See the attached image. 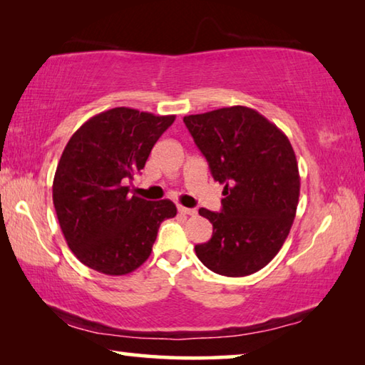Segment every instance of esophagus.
<instances>
[{
  "mask_svg": "<svg viewBox=\"0 0 365 365\" xmlns=\"http://www.w3.org/2000/svg\"><path fill=\"white\" fill-rule=\"evenodd\" d=\"M178 212L183 214V215H195V214H196V209H190V207H185V206H178Z\"/></svg>",
  "mask_w": 365,
  "mask_h": 365,
  "instance_id": "esophagus-1",
  "label": "esophagus"
}]
</instances>
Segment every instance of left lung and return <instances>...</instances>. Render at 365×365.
Instances as JSON below:
<instances>
[{
    "instance_id": "8db88e82",
    "label": "left lung",
    "mask_w": 365,
    "mask_h": 365,
    "mask_svg": "<svg viewBox=\"0 0 365 365\" xmlns=\"http://www.w3.org/2000/svg\"><path fill=\"white\" fill-rule=\"evenodd\" d=\"M215 182L225 185L220 212L201 207L212 224L207 243L195 246L209 270L245 277L265 267L285 243L299 200L293 146L257 110L232 106L185 115Z\"/></svg>"
}]
</instances>
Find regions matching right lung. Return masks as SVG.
<instances>
[{"label": "right lung", "mask_w": 365, "mask_h": 365, "mask_svg": "<svg viewBox=\"0 0 365 365\" xmlns=\"http://www.w3.org/2000/svg\"><path fill=\"white\" fill-rule=\"evenodd\" d=\"M174 120L114 108L86 120L66 145L53 202L67 245L86 267L130 274L150 257L160 222L177 215L172 201H146L127 187Z\"/></svg>", "instance_id": "obj_1"}]
</instances>
